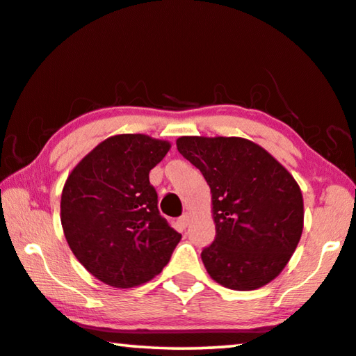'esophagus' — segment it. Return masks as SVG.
Listing matches in <instances>:
<instances>
[{
  "instance_id": "34e87169",
  "label": "esophagus",
  "mask_w": 356,
  "mask_h": 356,
  "mask_svg": "<svg viewBox=\"0 0 356 356\" xmlns=\"http://www.w3.org/2000/svg\"><path fill=\"white\" fill-rule=\"evenodd\" d=\"M188 223H190V213H184L182 217L179 218V225H180V228H187L188 227Z\"/></svg>"
}]
</instances>
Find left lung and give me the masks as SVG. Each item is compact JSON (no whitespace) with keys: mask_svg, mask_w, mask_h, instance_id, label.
<instances>
[{"mask_svg":"<svg viewBox=\"0 0 356 356\" xmlns=\"http://www.w3.org/2000/svg\"><path fill=\"white\" fill-rule=\"evenodd\" d=\"M176 144L211 188L216 239L201 253L207 274L239 291L269 284L302 234L304 202L295 177L244 138L182 136Z\"/></svg>","mask_w":356,"mask_h":356,"instance_id":"8db88e82","label":"left lung"}]
</instances>
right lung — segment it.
<instances>
[{"instance_id": "obj_1", "label": "right lung", "mask_w": 356, "mask_h": 356, "mask_svg": "<svg viewBox=\"0 0 356 356\" xmlns=\"http://www.w3.org/2000/svg\"><path fill=\"white\" fill-rule=\"evenodd\" d=\"M171 149L147 134H115L82 158L61 191L67 245L90 274L114 289L161 273L179 241L158 212L149 172Z\"/></svg>"}]
</instances>
